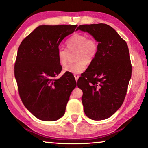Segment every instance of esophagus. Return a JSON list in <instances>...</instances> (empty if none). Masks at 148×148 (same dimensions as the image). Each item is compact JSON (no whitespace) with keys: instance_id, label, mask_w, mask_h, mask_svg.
<instances>
[{"instance_id":"obj_1","label":"esophagus","mask_w":148,"mask_h":148,"mask_svg":"<svg viewBox=\"0 0 148 148\" xmlns=\"http://www.w3.org/2000/svg\"><path fill=\"white\" fill-rule=\"evenodd\" d=\"M74 77H75V79L76 81H77L79 77V76L78 75H77V74H74Z\"/></svg>"}]
</instances>
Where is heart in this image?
I'll list each match as a JSON object with an SVG mask.
<instances>
[{
	"label": "heart",
	"instance_id": "obj_1",
	"mask_svg": "<svg viewBox=\"0 0 148 148\" xmlns=\"http://www.w3.org/2000/svg\"><path fill=\"white\" fill-rule=\"evenodd\" d=\"M67 49L59 47L57 58L59 64L65 66L68 62L69 53L76 51L74 54L75 62L71 63L64 68V72L78 74L86 69L87 63H91L95 58L99 50L98 42L92 37H88L85 34L75 33L66 42Z\"/></svg>",
	"mask_w": 148,
	"mask_h": 148
}]
</instances>
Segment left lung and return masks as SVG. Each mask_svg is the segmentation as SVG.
Masks as SVG:
<instances>
[{
  "instance_id": "8db88e82",
  "label": "left lung",
  "mask_w": 148,
  "mask_h": 148,
  "mask_svg": "<svg viewBox=\"0 0 148 148\" xmlns=\"http://www.w3.org/2000/svg\"><path fill=\"white\" fill-rule=\"evenodd\" d=\"M99 42L94 60L77 81L83 92L85 114L94 120L109 118L121 107L131 77L132 65L126 41L105 24L80 25Z\"/></svg>"
}]
</instances>
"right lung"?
Returning a JSON list of instances; mask_svg holds the SVG:
<instances>
[{
  "label": "right lung",
  "mask_w": 148,
  "mask_h": 148,
  "mask_svg": "<svg viewBox=\"0 0 148 148\" xmlns=\"http://www.w3.org/2000/svg\"><path fill=\"white\" fill-rule=\"evenodd\" d=\"M77 25L39 26L19 46L14 75L23 104L36 118L43 121L58 120L64 114L76 81L61 72L57 51L60 42L73 33Z\"/></svg>",
  "instance_id": "obj_1"
}]
</instances>
